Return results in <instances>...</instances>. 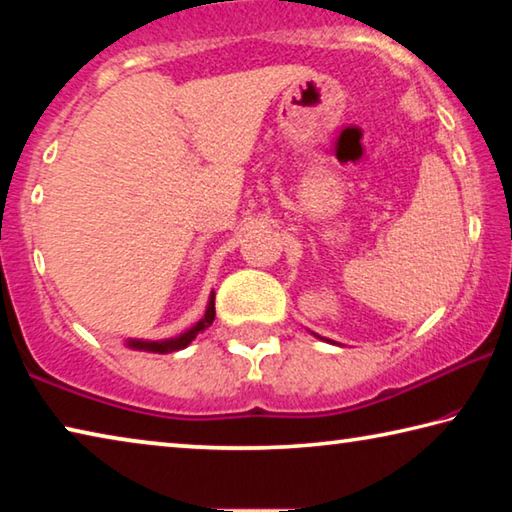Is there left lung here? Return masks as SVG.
<instances>
[{
	"instance_id": "1",
	"label": "left lung",
	"mask_w": 512,
	"mask_h": 512,
	"mask_svg": "<svg viewBox=\"0 0 512 512\" xmlns=\"http://www.w3.org/2000/svg\"><path fill=\"white\" fill-rule=\"evenodd\" d=\"M318 336V334H316ZM318 339H323V336H318ZM323 341H327V343H332V341H329V339H323Z\"/></svg>"
}]
</instances>
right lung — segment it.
I'll use <instances>...</instances> for the list:
<instances>
[{"mask_svg":"<svg viewBox=\"0 0 512 512\" xmlns=\"http://www.w3.org/2000/svg\"><path fill=\"white\" fill-rule=\"evenodd\" d=\"M216 316L214 311V291L210 293V302H207V309H205V316L198 320L196 325H192L187 329V332L173 336V339H164V341H142V339H128L126 345L133 350H144V352H158V354H167V352H178L187 348L189 343L196 339L198 332H205L207 327L212 325V320Z\"/></svg>","mask_w":512,"mask_h":512,"instance_id":"add662e5","label":"right lung"}]
</instances>
